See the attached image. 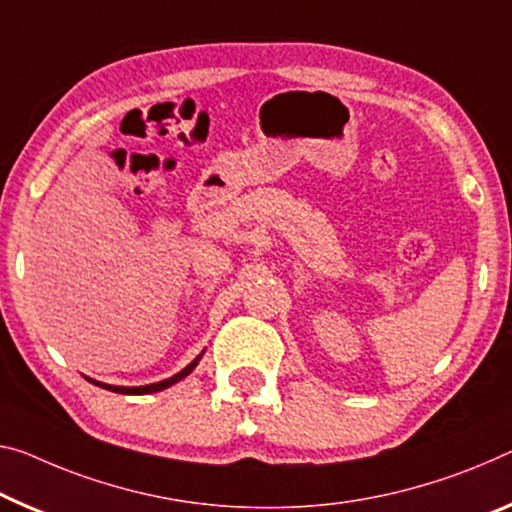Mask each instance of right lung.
Masks as SVG:
<instances>
[{
  "label": "right lung",
  "mask_w": 512,
  "mask_h": 512,
  "mask_svg": "<svg viewBox=\"0 0 512 512\" xmlns=\"http://www.w3.org/2000/svg\"><path fill=\"white\" fill-rule=\"evenodd\" d=\"M199 359H201V355L196 357L190 366H185L183 371H180L178 375H174V377H169V380H162V382H155V384H146V387H112V384H102V382H96V380H89V382H93V384H98V387H105V389H109V391H114V393H130V396H141V393H155V391H162V389H167V387H171V384H176V382H180L183 380L185 375H190L194 368H196V364H199Z\"/></svg>",
  "instance_id": "add662e5"
}]
</instances>
